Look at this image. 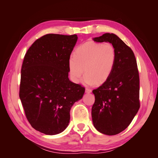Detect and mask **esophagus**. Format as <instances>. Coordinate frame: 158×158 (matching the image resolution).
I'll return each mask as SVG.
<instances>
[{"label": "esophagus", "instance_id": "esophagus-1", "mask_svg": "<svg viewBox=\"0 0 158 158\" xmlns=\"http://www.w3.org/2000/svg\"><path fill=\"white\" fill-rule=\"evenodd\" d=\"M91 92H92V89H88V88H85V93L89 94V93H91Z\"/></svg>", "mask_w": 158, "mask_h": 158}]
</instances>
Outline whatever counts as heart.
<instances>
[{
  "mask_svg": "<svg viewBox=\"0 0 158 158\" xmlns=\"http://www.w3.org/2000/svg\"><path fill=\"white\" fill-rule=\"evenodd\" d=\"M116 51L111 44L88 41L76 49L68 61L70 79L78 84L84 73L83 84L87 86L102 84L110 78L116 63Z\"/></svg>",
  "mask_w": 158,
  "mask_h": 158,
  "instance_id": "b5f03b06",
  "label": "heart"
}]
</instances>
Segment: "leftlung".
I'll list each match as a JSON object with an SVG mask.
<instances>
[{"mask_svg":"<svg viewBox=\"0 0 158 158\" xmlns=\"http://www.w3.org/2000/svg\"><path fill=\"white\" fill-rule=\"evenodd\" d=\"M95 42H109L116 51V63L106 82L93 90V125L106 135H115L130 125L140 108V80L136 60L132 49L114 33L93 38Z\"/></svg>","mask_w":158,"mask_h":158,"instance_id":"1","label":"left lung"}]
</instances>
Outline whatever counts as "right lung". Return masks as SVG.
Instances as JSON below:
<instances>
[{"instance_id": "add662e5", "label": "right lung", "mask_w": 158, "mask_h": 158, "mask_svg": "<svg viewBox=\"0 0 158 158\" xmlns=\"http://www.w3.org/2000/svg\"><path fill=\"white\" fill-rule=\"evenodd\" d=\"M77 35L47 34L27 50L21 70L20 98L27 119L47 135L63 132L85 88L69 78L68 61Z\"/></svg>"}]
</instances>
